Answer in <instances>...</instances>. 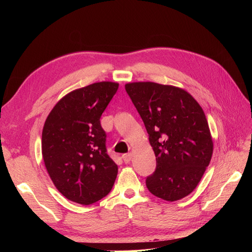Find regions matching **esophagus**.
Returning <instances> with one entry per match:
<instances>
[{
	"instance_id": "1",
	"label": "esophagus",
	"mask_w": 252,
	"mask_h": 252,
	"mask_svg": "<svg viewBox=\"0 0 252 252\" xmlns=\"http://www.w3.org/2000/svg\"><path fill=\"white\" fill-rule=\"evenodd\" d=\"M123 159H124V162L125 163H129L131 161V154H125V155H123Z\"/></svg>"
}]
</instances>
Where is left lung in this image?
I'll return each instance as SVG.
<instances>
[{
	"label": "left lung",
	"instance_id": "left-lung-1",
	"mask_svg": "<svg viewBox=\"0 0 252 252\" xmlns=\"http://www.w3.org/2000/svg\"><path fill=\"white\" fill-rule=\"evenodd\" d=\"M144 122L157 167L149 191L165 201L191 193L210 163L213 143L205 113L186 90L154 82L125 85Z\"/></svg>",
	"mask_w": 252,
	"mask_h": 252
}]
</instances>
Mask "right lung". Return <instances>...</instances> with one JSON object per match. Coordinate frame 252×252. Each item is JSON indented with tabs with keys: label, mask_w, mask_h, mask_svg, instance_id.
<instances>
[{
	"label": "right lung",
	"mask_w": 252,
	"mask_h": 252,
	"mask_svg": "<svg viewBox=\"0 0 252 252\" xmlns=\"http://www.w3.org/2000/svg\"><path fill=\"white\" fill-rule=\"evenodd\" d=\"M118 83L98 82L63 96L45 121L42 155L53 184L66 199L90 205L107 195L118 165L107 155L101 116Z\"/></svg>",
	"instance_id": "1"
}]
</instances>
